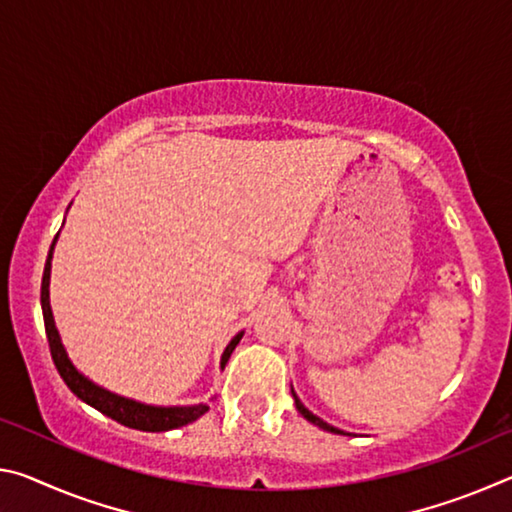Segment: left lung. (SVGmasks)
<instances>
[{"label": "left lung", "mask_w": 512, "mask_h": 512, "mask_svg": "<svg viewBox=\"0 0 512 512\" xmlns=\"http://www.w3.org/2000/svg\"><path fill=\"white\" fill-rule=\"evenodd\" d=\"M291 395H293V402H296V409H298V413L302 415V418L305 420H309L311 424H316V427H320V429H325V431H329V433H343L341 429H336V427H332V424H327L325 420H320L318 415H314L311 413L305 404H302L300 400H298V395H296V391H293V386H291Z\"/></svg>", "instance_id": "obj_1"}]
</instances>
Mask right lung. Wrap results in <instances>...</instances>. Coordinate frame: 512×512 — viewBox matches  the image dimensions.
Segmentation results:
<instances>
[{"mask_svg":"<svg viewBox=\"0 0 512 512\" xmlns=\"http://www.w3.org/2000/svg\"><path fill=\"white\" fill-rule=\"evenodd\" d=\"M58 241V235L54 237V244L49 248L47 255V264H45V273H42V289H40V302H42V316H45V329H47V341H49V350H51V359H54L56 368L60 372V377L67 384L69 391H72L79 400L85 404L94 406V409L101 411L108 418L117 420L119 424L131 429H140V431H171L178 427H185V424L194 422L201 418L203 413L210 411L207 404H189V406H153V404H144L131 400V397H121L117 393L108 391L99 384H94L92 379L83 375L81 370H76V366L67 357V350L63 341H60V334L54 323V314H51V305H49V280H51V257H54V246ZM244 332H239L237 336H232V341L228 343V348L223 350L221 357V368L228 363L232 350L237 348V343L241 341Z\"/></svg>","mask_w":512,"mask_h":512,"instance_id":"obj_1","label":"right lung"}]
</instances>
